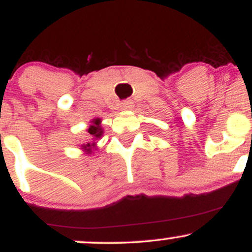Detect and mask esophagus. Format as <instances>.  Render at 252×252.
<instances>
[{
	"label": "esophagus",
	"instance_id": "1",
	"mask_svg": "<svg viewBox=\"0 0 252 252\" xmlns=\"http://www.w3.org/2000/svg\"><path fill=\"white\" fill-rule=\"evenodd\" d=\"M132 108V100H124V102H122V104H121V110H123V111H126V110H129Z\"/></svg>",
	"mask_w": 252,
	"mask_h": 252
}]
</instances>
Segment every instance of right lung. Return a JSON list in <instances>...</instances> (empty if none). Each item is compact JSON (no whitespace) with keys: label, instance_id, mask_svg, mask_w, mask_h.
Listing matches in <instances>:
<instances>
[{"label":"right lung","instance_id":"add662e5","mask_svg":"<svg viewBox=\"0 0 252 252\" xmlns=\"http://www.w3.org/2000/svg\"><path fill=\"white\" fill-rule=\"evenodd\" d=\"M100 123H102V120H100V118H94L92 121H90V126L88 128V132L92 136V140L94 141L80 146V149L83 150L84 154H88V155L94 154V149H96V142H94V141L99 140L104 134V130L102 128V126H100Z\"/></svg>","mask_w":252,"mask_h":252}]
</instances>
